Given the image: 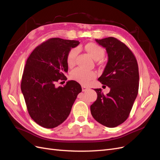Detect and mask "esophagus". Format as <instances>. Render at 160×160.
<instances>
[{"instance_id":"34e87169","label":"esophagus","mask_w":160,"mask_h":160,"mask_svg":"<svg viewBox=\"0 0 160 160\" xmlns=\"http://www.w3.org/2000/svg\"><path fill=\"white\" fill-rule=\"evenodd\" d=\"M81 88H82V91H88V90L89 89V88H87V87L83 86V85L82 86Z\"/></svg>"}]
</instances>
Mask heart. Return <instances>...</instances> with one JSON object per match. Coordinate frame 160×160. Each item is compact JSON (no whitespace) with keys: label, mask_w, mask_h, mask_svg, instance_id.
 <instances>
[{"label":"heart","mask_w":160,"mask_h":160,"mask_svg":"<svg viewBox=\"0 0 160 160\" xmlns=\"http://www.w3.org/2000/svg\"><path fill=\"white\" fill-rule=\"evenodd\" d=\"M85 49L89 55L95 60L101 59L105 55V51L101 46L93 42H89L85 46ZM77 48H72L69 50L66 57V62L69 67H73L75 64V60L78 54ZM96 73L93 71H88L81 68H76L70 73V78L79 83L87 85L95 78Z\"/></svg>","instance_id":"1"}]
</instances>
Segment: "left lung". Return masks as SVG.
Segmentation results:
<instances>
[{
    "mask_svg": "<svg viewBox=\"0 0 160 160\" xmlns=\"http://www.w3.org/2000/svg\"><path fill=\"white\" fill-rule=\"evenodd\" d=\"M105 47L108 61L98 80L110 88L104 95L95 89L98 98L91 105V113L99 123L108 128L117 127L129 117L139 89V69L132 51L114 37L95 39Z\"/></svg>",
    "mask_w": 160,
    "mask_h": 160,
    "instance_id": "8db88e82",
    "label": "left lung"
}]
</instances>
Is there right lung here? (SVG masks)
I'll use <instances>...</instances> for the list:
<instances>
[{"instance_id": "right-lung-1", "label": "right lung", "mask_w": 160, "mask_h": 160, "mask_svg": "<svg viewBox=\"0 0 160 160\" xmlns=\"http://www.w3.org/2000/svg\"><path fill=\"white\" fill-rule=\"evenodd\" d=\"M78 41L52 38L37 46L27 60L21 91L31 118L45 128H54L68 117L82 89L75 81L56 88L59 80L67 79V53Z\"/></svg>"}]
</instances>
